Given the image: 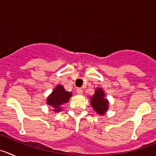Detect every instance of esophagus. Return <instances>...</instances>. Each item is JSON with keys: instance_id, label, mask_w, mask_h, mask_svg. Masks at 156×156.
Segmentation results:
<instances>
[{"instance_id": "obj_1", "label": "esophagus", "mask_w": 156, "mask_h": 156, "mask_svg": "<svg viewBox=\"0 0 156 156\" xmlns=\"http://www.w3.org/2000/svg\"><path fill=\"white\" fill-rule=\"evenodd\" d=\"M76 93H77V94L82 95L83 93V90H82V89H81V88H77V89H76Z\"/></svg>"}]
</instances>
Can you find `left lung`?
<instances>
[{"instance_id":"obj_1","label":"left lung","mask_w":156,"mask_h":156,"mask_svg":"<svg viewBox=\"0 0 156 156\" xmlns=\"http://www.w3.org/2000/svg\"><path fill=\"white\" fill-rule=\"evenodd\" d=\"M90 101L91 107L98 115H103L107 112L109 107V101L105 98V93L102 88H96L94 95L90 98Z\"/></svg>"}]
</instances>
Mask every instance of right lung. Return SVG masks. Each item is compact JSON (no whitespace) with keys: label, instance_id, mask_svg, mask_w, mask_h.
Returning a JSON list of instances; mask_svg holds the SVG:
<instances>
[{"label":"right lung","instance_id":"obj_1","mask_svg":"<svg viewBox=\"0 0 156 156\" xmlns=\"http://www.w3.org/2000/svg\"><path fill=\"white\" fill-rule=\"evenodd\" d=\"M72 97L71 92L66 91L62 85H57L47 98V104L53 108L55 112L62 110V105L67 103Z\"/></svg>","mask_w":156,"mask_h":156}]
</instances>
